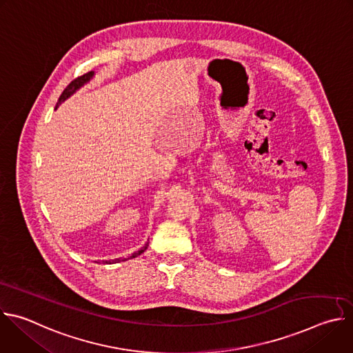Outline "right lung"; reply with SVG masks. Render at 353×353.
Wrapping results in <instances>:
<instances>
[{"instance_id":"1","label":"right lung","mask_w":353,"mask_h":353,"mask_svg":"<svg viewBox=\"0 0 353 353\" xmlns=\"http://www.w3.org/2000/svg\"><path fill=\"white\" fill-rule=\"evenodd\" d=\"M93 77H94V71H90V72H86V74H83L82 77H78L77 79H74V81L64 89V92L61 93V96L59 97V102H57V105H56V109H57L63 102H65V100H67L68 97H71L77 90H79L82 86H85ZM148 245H149V243H145V245H143L142 248H139L138 251H135V253H132L130 257H127V259H114V260H109V261H106V264H113V263H120V261H127V260L135 259V257H138L139 254L143 253V251L148 248Z\"/></svg>"}]
</instances>
